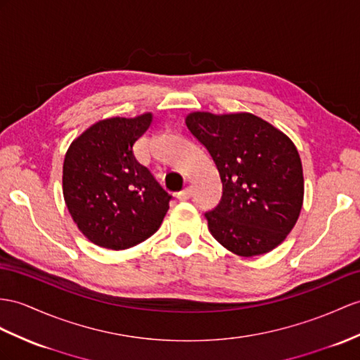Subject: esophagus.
Returning a JSON list of instances; mask_svg holds the SVG:
<instances>
[{
    "label": "esophagus",
    "instance_id": "esophagus-1",
    "mask_svg": "<svg viewBox=\"0 0 360 360\" xmlns=\"http://www.w3.org/2000/svg\"><path fill=\"white\" fill-rule=\"evenodd\" d=\"M191 195H192V188H191V186H186L181 192H179V200L185 201V200L191 198Z\"/></svg>",
    "mask_w": 360,
    "mask_h": 360
}]
</instances>
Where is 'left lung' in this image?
<instances>
[{"mask_svg": "<svg viewBox=\"0 0 360 360\" xmlns=\"http://www.w3.org/2000/svg\"><path fill=\"white\" fill-rule=\"evenodd\" d=\"M186 127L223 183L220 203L205 214L214 238L240 257L275 249L302 207V163L292 140L250 112H192Z\"/></svg>", "mask_w": 360, "mask_h": 360, "instance_id": "left-lung-1", "label": "left lung"}]
</instances>
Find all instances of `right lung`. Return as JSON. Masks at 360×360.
Listing matches in <instances>:
<instances>
[{
    "label": "right lung",
    "instance_id": "1",
    "mask_svg": "<svg viewBox=\"0 0 360 360\" xmlns=\"http://www.w3.org/2000/svg\"><path fill=\"white\" fill-rule=\"evenodd\" d=\"M150 112L94 124L70 145L64 159V198L86 238L124 250L150 238L169 209V195L134 155L150 128Z\"/></svg>",
    "mask_w": 360,
    "mask_h": 360
}]
</instances>
